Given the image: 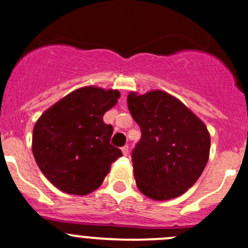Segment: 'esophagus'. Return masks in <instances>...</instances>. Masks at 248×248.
Instances as JSON below:
<instances>
[{"label":"esophagus","mask_w":248,"mask_h":248,"mask_svg":"<svg viewBox=\"0 0 248 248\" xmlns=\"http://www.w3.org/2000/svg\"><path fill=\"white\" fill-rule=\"evenodd\" d=\"M121 150H122V154H124V156H127V155H128V151H129V149H128V145H124V146H122V148H121Z\"/></svg>","instance_id":"34e87169"}]
</instances>
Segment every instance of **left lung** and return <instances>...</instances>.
<instances>
[{"label": "left lung", "mask_w": 248, "mask_h": 248, "mask_svg": "<svg viewBox=\"0 0 248 248\" xmlns=\"http://www.w3.org/2000/svg\"><path fill=\"white\" fill-rule=\"evenodd\" d=\"M127 104L141 131L132 151L139 191L156 201L178 198L195 184L207 165V127L178 98L161 90L131 92Z\"/></svg>", "instance_id": "1"}]
</instances>
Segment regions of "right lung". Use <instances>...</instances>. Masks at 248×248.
I'll return each mask as SVG.
<instances>
[{"mask_svg": "<svg viewBox=\"0 0 248 248\" xmlns=\"http://www.w3.org/2000/svg\"><path fill=\"white\" fill-rule=\"evenodd\" d=\"M120 98L117 90L87 86L48 108L32 131V154L55 188L71 195L97 190L111 163L121 157L110 144L112 126L103 116Z\"/></svg>", "mask_w": 248, "mask_h": 248, "instance_id": "right-lung-1", "label": "right lung"}]
</instances>
